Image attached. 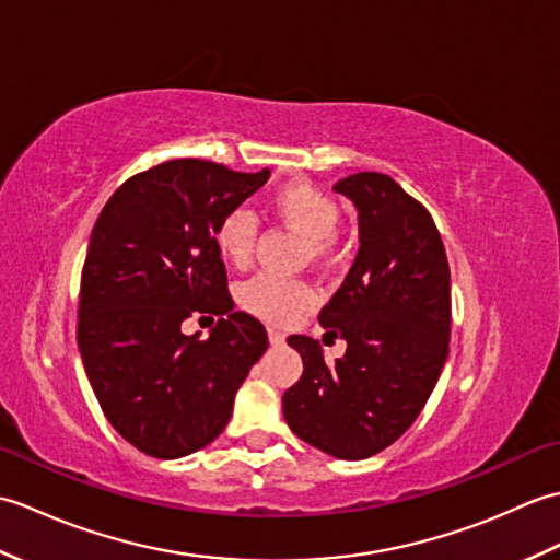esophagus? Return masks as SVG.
I'll return each mask as SVG.
<instances>
[{
	"mask_svg": "<svg viewBox=\"0 0 560 560\" xmlns=\"http://www.w3.org/2000/svg\"><path fill=\"white\" fill-rule=\"evenodd\" d=\"M267 331H269V341H271V347H281V343L287 341V335H283V331H281L279 327H269Z\"/></svg>",
	"mask_w": 560,
	"mask_h": 560,
	"instance_id": "34e87169",
	"label": "esophagus"
}]
</instances>
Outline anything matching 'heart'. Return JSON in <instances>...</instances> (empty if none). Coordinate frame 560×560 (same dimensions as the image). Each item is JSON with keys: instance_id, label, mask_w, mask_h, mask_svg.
I'll return each instance as SVG.
<instances>
[{"instance_id": "1", "label": "heart", "mask_w": 560, "mask_h": 560, "mask_svg": "<svg viewBox=\"0 0 560 560\" xmlns=\"http://www.w3.org/2000/svg\"><path fill=\"white\" fill-rule=\"evenodd\" d=\"M269 211L289 229L301 233L311 255L323 259L339 231V207L323 189L305 180H293L277 187L269 197ZM257 241V221L245 209H233L219 221L213 231V243L225 261L235 267H245L253 257ZM243 305L255 315L269 319V323H289L295 315L313 305V291L289 279L273 277V273H259L245 283Z\"/></svg>"}]
</instances>
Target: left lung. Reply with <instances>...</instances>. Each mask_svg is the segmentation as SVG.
I'll list each match as a JSON object with an SVG mask.
<instances>
[{"label":"left lung","mask_w":560,"mask_h":560,"mask_svg":"<svg viewBox=\"0 0 560 560\" xmlns=\"http://www.w3.org/2000/svg\"><path fill=\"white\" fill-rule=\"evenodd\" d=\"M335 192L359 211L361 245L317 319L347 353L329 365L317 339L289 337L303 375L281 401L307 445L365 459L404 435L443 373L450 267L431 213L389 175L355 173Z\"/></svg>","instance_id":"1"}]
</instances>
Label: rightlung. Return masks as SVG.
<instances>
[{"label":"right lung","mask_w":560,"mask_h":560,"mask_svg":"<svg viewBox=\"0 0 560 560\" xmlns=\"http://www.w3.org/2000/svg\"><path fill=\"white\" fill-rule=\"evenodd\" d=\"M269 180L221 163L175 159L117 187L93 225L79 293V353L105 419L159 459L209 445L231 419L265 325L233 311L213 231ZM222 319L201 342L182 323Z\"/></svg>","instance_id":"1"}]
</instances>
